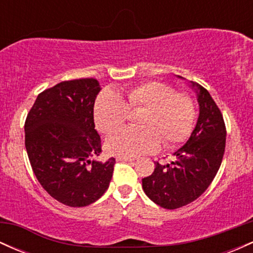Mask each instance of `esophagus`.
<instances>
[{
    "label": "esophagus",
    "mask_w": 253,
    "mask_h": 253,
    "mask_svg": "<svg viewBox=\"0 0 253 253\" xmlns=\"http://www.w3.org/2000/svg\"><path fill=\"white\" fill-rule=\"evenodd\" d=\"M118 162H133L135 158H129V157H117Z\"/></svg>",
    "instance_id": "esophagus-1"
}]
</instances>
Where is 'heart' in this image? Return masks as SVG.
<instances>
[{
  "mask_svg": "<svg viewBox=\"0 0 253 253\" xmlns=\"http://www.w3.org/2000/svg\"><path fill=\"white\" fill-rule=\"evenodd\" d=\"M138 109L141 112L136 117V124L141 127H125L109 135L106 149L110 155H145L156 151L161 143L164 147H172L184 141L193 129V100L157 81L140 83L121 94L104 90L94 106L95 125L107 134L125 124L128 110Z\"/></svg>",
  "mask_w": 253,
  "mask_h": 253,
  "instance_id": "b5f03b06",
  "label": "heart"
}]
</instances>
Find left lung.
<instances>
[{
	"instance_id": "obj_1",
	"label": "left lung",
	"mask_w": 253,
	"mask_h": 253,
	"mask_svg": "<svg viewBox=\"0 0 253 253\" xmlns=\"http://www.w3.org/2000/svg\"><path fill=\"white\" fill-rule=\"evenodd\" d=\"M191 88L196 91L200 113L190 138L173 153L172 162H156L152 175L143 178L145 194L165 210L183 207L201 196L215 177L225 152L221 112L203 86L191 82Z\"/></svg>"
}]
</instances>
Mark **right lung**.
Masks as SVG:
<instances>
[{"instance_id":"add662e5","label":"right lung","mask_w":253,"mask_h":253,"mask_svg":"<svg viewBox=\"0 0 253 253\" xmlns=\"http://www.w3.org/2000/svg\"><path fill=\"white\" fill-rule=\"evenodd\" d=\"M95 78L65 81L38 95L25 123V146L34 175L57 201L85 207L108 189L115 159L97 162L101 138L94 124L100 92Z\"/></svg>"}]
</instances>
